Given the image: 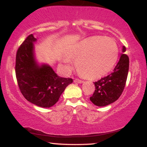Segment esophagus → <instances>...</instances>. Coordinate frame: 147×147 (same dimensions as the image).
I'll list each match as a JSON object with an SVG mask.
<instances>
[{
    "mask_svg": "<svg viewBox=\"0 0 147 147\" xmlns=\"http://www.w3.org/2000/svg\"><path fill=\"white\" fill-rule=\"evenodd\" d=\"M74 82H75V83H79V84L83 83V80H82V79H75Z\"/></svg>",
    "mask_w": 147,
    "mask_h": 147,
    "instance_id": "1",
    "label": "esophagus"
}]
</instances>
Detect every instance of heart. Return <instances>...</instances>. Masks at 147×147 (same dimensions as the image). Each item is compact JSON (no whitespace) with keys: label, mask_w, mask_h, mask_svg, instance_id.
Masks as SVG:
<instances>
[{"label":"heart","mask_w":147,"mask_h":147,"mask_svg":"<svg viewBox=\"0 0 147 147\" xmlns=\"http://www.w3.org/2000/svg\"><path fill=\"white\" fill-rule=\"evenodd\" d=\"M70 58L77 61V71L81 76L98 79L113 68L118 58V48L111 38L91 37L76 45Z\"/></svg>","instance_id":"1"}]
</instances>
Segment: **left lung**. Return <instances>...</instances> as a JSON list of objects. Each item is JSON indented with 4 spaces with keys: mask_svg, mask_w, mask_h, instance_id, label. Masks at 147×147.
<instances>
[{
    "mask_svg": "<svg viewBox=\"0 0 147 147\" xmlns=\"http://www.w3.org/2000/svg\"><path fill=\"white\" fill-rule=\"evenodd\" d=\"M126 51L123 46L122 52ZM129 67L127 55H121L119 61L110 75L94 82L95 90L90 100L96 106H105L115 102L122 95L126 85Z\"/></svg>",
    "mask_w": 147,
    "mask_h": 147,
    "instance_id": "left-lung-1",
    "label": "left lung"
}]
</instances>
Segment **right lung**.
<instances>
[{
	"label": "right lung",
	"instance_id": "obj_1",
	"mask_svg": "<svg viewBox=\"0 0 147 147\" xmlns=\"http://www.w3.org/2000/svg\"><path fill=\"white\" fill-rule=\"evenodd\" d=\"M36 40L30 34L18 49L15 65L16 80L22 95L28 102L49 108L58 102L73 80L59 77L48 65H37L33 55V42Z\"/></svg>",
	"mask_w": 147,
	"mask_h": 147
}]
</instances>
